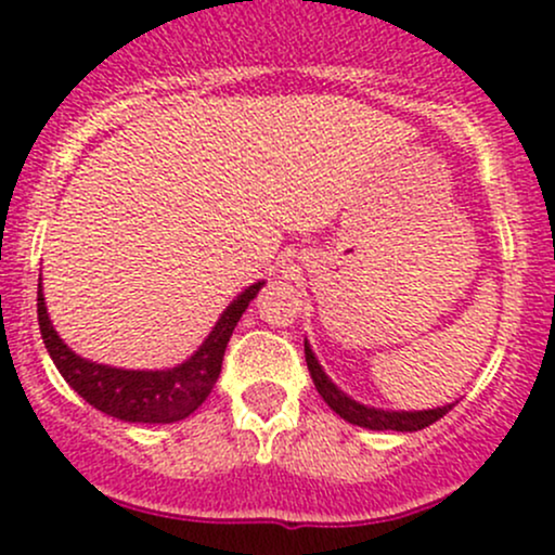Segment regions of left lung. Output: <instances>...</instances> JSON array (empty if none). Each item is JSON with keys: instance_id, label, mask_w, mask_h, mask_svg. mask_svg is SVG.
<instances>
[{"instance_id": "1", "label": "left lung", "mask_w": 555, "mask_h": 555, "mask_svg": "<svg viewBox=\"0 0 555 555\" xmlns=\"http://www.w3.org/2000/svg\"><path fill=\"white\" fill-rule=\"evenodd\" d=\"M306 365H309L313 386H317V391L322 395V400L327 402V405L333 408L340 418H346L349 424H357V427L378 429V433H382V429H395V433H416V429H424V427H429V424L438 422V418H443L446 413L453 408V405H443V408H433V411H378V408L360 405V402H354L351 397H346L338 386L330 382V378L324 376L322 367H319L317 357H313L309 344H306Z\"/></svg>"}]
</instances>
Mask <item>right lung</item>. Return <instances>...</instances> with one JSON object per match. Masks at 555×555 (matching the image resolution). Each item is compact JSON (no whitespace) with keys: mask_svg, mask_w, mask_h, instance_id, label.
I'll use <instances>...</instances> for the list:
<instances>
[{"mask_svg":"<svg viewBox=\"0 0 555 555\" xmlns=\"http://www.w3.org/2000/svg\"><path fill=\"white\" fill-rule=\"evenodd\" d=\"M260 287L262 282L244 289L222 311L220 322L215 324L204 346L188 362L171 367V371H120V367L96 365V362L77 357L50 324L42 284H37L39 333H42L44 349L53 357L55 367L66 378V384L82 400L91 402L96 411L120 418V422L171 424L179 418H188L209 397L211 386L220 378L222 357H225V346L231 340L233 327L238 324L246 306L251 304V298L260 293Z\"/></svg>","mask_w":555,"mask_h":555,"instance_id":"add662e5","label":"right lung"}]
</instances>
